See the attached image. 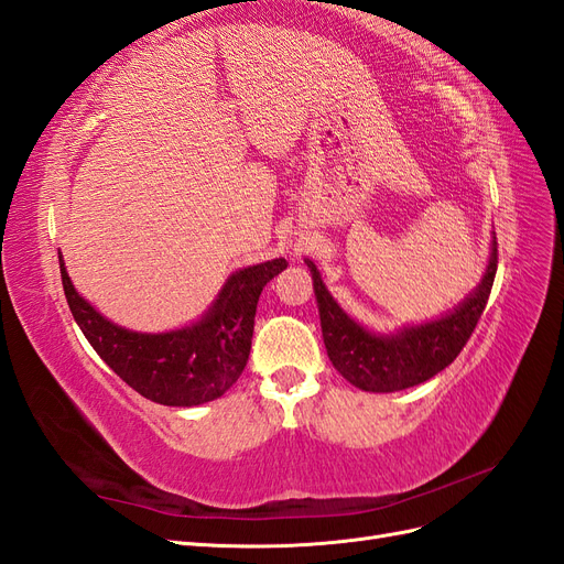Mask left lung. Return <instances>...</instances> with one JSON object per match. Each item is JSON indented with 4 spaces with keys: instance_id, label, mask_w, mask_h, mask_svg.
<instances>
[{
    "instance_id": "obj_1",
    "label": "left lung",
    "mask_w": 564,
    "mask_h": 564,
    "mask_svg": "<svg viewBox=\"0 0 564 564\" xmlns=\"http://www.w3.org/2000/svg\"><path fill=\"white\" fill-rule=\"evenodd\" d=\"M313 286L319 308L324 346L336 371L367 392H395L433 379L464 350L487 305L497 275V237L491 240L489 265L482 282L456 308L433 322L404 327L398 334H371L350 319L324 286L313 261Z\"/></svg>"
}]
</instances>
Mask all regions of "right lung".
<instances>
[{
    "label": "right lung",
    "instance_id": "1",
    "mask_svg": "<svg viewBox=\"0 0 564 564\" xmlns=\"http://www.w3.org/2000/svg\"><path fill=\"white\" fill-rule=\"evenodd\" d=\"M58 261L67 305L100 360L143 398L166 406L212 402L240 379L251 350L256 303L286 268L284 259H272L237 270L199 322L166 334H139L117 327L84 301L67 278L63 256Z\"/></svg>",
    "mask_w": 564,
    "mask_h": 564
}]
</instances>
